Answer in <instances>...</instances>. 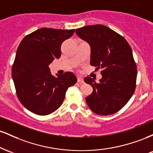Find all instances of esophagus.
Returning <instances> with one entry per match:
<instances>
[{"label":"esophagus","mask_w":153,"mask_h":153,"mask_svg":"<svg viewBox=\"0 0 153 153\" xmlns=\"http://www.w3.org/2000/svg\"><path fill=\"white\" fill-rule=\"evenodd\" d=\"M78 82H79V83H82V82H84L83 78H82V77L78 76Z\"/></svg>","instance_id":"1"}]
</instances>
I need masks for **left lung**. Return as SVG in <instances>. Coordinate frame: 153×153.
<instances>
[{
	"mask_svg": "<svg viewBox=\"0 0 153 153\" xmlns=\"http://www.w3.org/2000/svg\"><path fill=\"white\" fill-rule=\"evenodd\" d=\"M75 33L91 47V65L101 69L96 82L91 77L84 81L93 87L87 96L88 106L99 115L116 113L126 105L136 88L137 66L127 40L101 24L79 28Z\"/></svg>",
	"mask_w": 153,
	"mask_h": 153,
	"instance_id": "1",
	"label": "left lung"
}]
</instances>
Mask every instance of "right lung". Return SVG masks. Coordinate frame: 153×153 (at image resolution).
Returning <instances> with one entry per match:
<instances>
[{
  "label": "right lung",
  "mask_w": 153,
  "mask_h": 153,
  "mask_svg": "<svg viewBox=\"0 0 153 153\" xmlns=\"http://www.w3.org/2000/svg\"><path fill=\"white\" fill-rule=\"evenodd\" d=\"M75 29L42 28L27 35L17 49L12 78L22 104L32 113L48 115L62 105L68 88L77 82L71 72L52 75L49 65L61 56V45Z\"/></svg>",
  "instance_id": "add662e5"
}]
</instances>
